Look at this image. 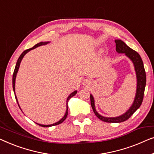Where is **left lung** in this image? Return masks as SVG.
Returning a JSON list of instances; mask_svg holds the SVG:
<instances>
[{
  "instance_id": "left-lung-1",
  "label": "left lung",
  "mask_w": 154,
  "mask_h": 154,
  "mask_svg": "<svg viewBox=\"0 0 154 154\" xmlns=\"http://www.w3.org/2000/svg\"><path fill=\"white\" fill-rule=\"evenodd\" d=\"M116 51L118 54H124L131 60L133 63L135 72L137 78V88H136L135 96L133 103L131 107L125 113L116 117H106L100 114L96 109L95 106V100L92 94H90L91 105L94 112L97 117L101 121L107 123H121L126 121L133 115L134 112L137 110L142 105L144 93L146 86V72L144 68L143 61L139 54L137 51L128 46L125 43L121 40H115Z\"/></svg>"
}]
</instances>
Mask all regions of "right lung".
Wrapping results in <instances>:
<instances>
[{
  "label": "right lung",
  "instance_id": "right-lung-1",
  "mask_svg": "<svg viewBox=\"0 0 154 154\" xmlns=\"http://www.w3.org/2000/svg\"><path fill=\"white\" fill-rule=\"evenodd\" d=\"M50 42H40L38 43V44H36L35 45L34 47H32V48L31 49H26V50H25L20 55V56H19L18 60H17V62L16 63V66H15V68H14V73H13V77H12V86H13V91H14V96H15V98H16V100H17V103H18V105L19 108L21 109L20 106H19V103H18V100H17V98L16 96V94H15V80H16V77H17V72H18V70H19V66H20V63L21 62V60H22L23 58L24 57V56L28 52H29L30 51L32 50V49H34L37 48V47H40V46H42V45H45L47 44H48V43H49ZM77 93V91H74L71 93V94L69 95V96L68 97V98H67V100H66V114H65V115L63 116V117L61 119L59 120L58 121H57V122H56L54 123H53V124H49V125H43V124H40V123H36L37 124L40 125V126L42 127H50V126H53V125H58L60 124V123H61L62 122H63V121H65V119H66L67 116H68V100H70L71 98H72V96H74L75 94H76ZM22 111V110H21Z\"/></svg>",
  "mask_w": 154,
  "mask_h": 154
}]
</instances>
